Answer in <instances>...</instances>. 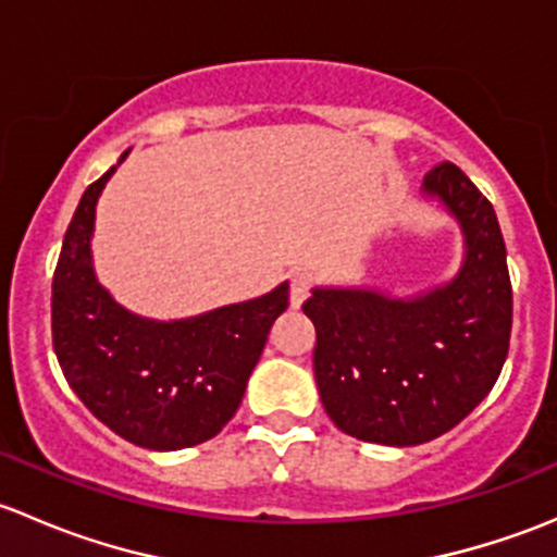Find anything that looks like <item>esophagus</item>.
Listing matches in <instances>:
<instances>
[{
  "label": "esophagus",
  "mask_w": 557,
  "mask_h": 557,
  "mask_svg": "<svg viewBox=\"0 0 557 557\" xmlns=\"http://www.w3.org/2000/svg\"><path fill=\"white\" fill-rule=\"evenodd\" d=\"M310 288H312L310 272H296L294 277H290V307H294V310H299V307L305 305L307 296H310Z\"/></svg>",
  "instance_id": "34e87169"
}]
</instances>
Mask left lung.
<instances>
[{
	"instance_id": "1",
	"label": "left lung",
	"mask_w": 557,
	"mask_h": 557,
	"mask_svg": "<svg viewBox=\"0 0 557 557\" xmlns=\"http://www.w3.org/2000/svg\"><path fill=\"white\" fill-rule=\"evenodd\" d=\"M420 201L460 228L458 269L414 294L314 285L312 367L334 425L356 440L414 447L447 434L502 374L512 331L507 245L496 210L455 164L423 177Z\"/></svg>"
}]
</instances>
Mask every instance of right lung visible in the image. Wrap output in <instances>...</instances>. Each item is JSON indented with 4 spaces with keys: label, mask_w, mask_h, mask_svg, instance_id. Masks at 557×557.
<instances>
[{
    "label": "right lung",
    "mask_w": 557,
    "mask_h": 557,
    "mask_svg": "<svg viewBox=\"0 0 557 557\" xmlns=\"http://www.w3.org/2000/svg\"><path fill=\"white\" fill-rule=\"evenodd\" d=\"M126 153L91 183L53 274V350L83 404L148 450L212 440L243 404L269 329L288 310V280L256 299L156 320L115 301L94 267L97 201Z\"/></svg>",
    "instance_id": "1"
}]
</instances>
